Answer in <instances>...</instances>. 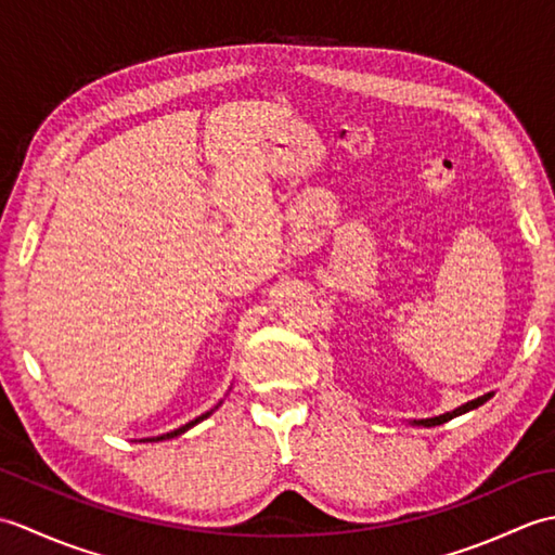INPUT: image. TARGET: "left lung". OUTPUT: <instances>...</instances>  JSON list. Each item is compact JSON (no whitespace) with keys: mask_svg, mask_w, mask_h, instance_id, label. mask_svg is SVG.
Listing matches in <instances>:
<instances>
[{"mask_svg":"<svg viewBox=\"0 0 555 555\" xmlns=\"http://www.w3.org/2000/svg\"><path fill=\"white\" fill-rule=\"evenodd\" d=\"M487 398H491V396L477 398V400H469V403H465L463 408H457V410H453V412H446V415H439V417L420 420V422H415V424H422V427H436V424H443V422H448V420H453V417H457V415H463V412H467V410H475V408H479L481 403H485Z\"/></svg>","mask_w":555,"mask_h":555,"instance_id":"left-lung-1","label":"left lung"}]
</instances>
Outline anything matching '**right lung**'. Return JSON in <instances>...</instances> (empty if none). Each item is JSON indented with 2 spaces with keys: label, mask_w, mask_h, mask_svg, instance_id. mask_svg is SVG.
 Returning <instances> with one entry per match:
<instances>
[{
  "label": "right lung",
  "mask_w": 555,
  "mask_h": 555,
  "mask_svg": "<svg viewBox=\"0 0 555 555\" xmlns=\"http://www.w3.org/2000/svg\"><path fill=\"white\" fill-rule=\"evenodd\" d=\"M211 412H205V415H199L197 420H193V422H188V424H183V427H179V429H173V431H169V434H162V436H157V439H152V441H164V439H173V436H179V434H183V431H188L191 427H195L197 422H203L205 417H209Z\"/></svg>",
  "instance_id": "right-lung-1"
}]
</instances>
